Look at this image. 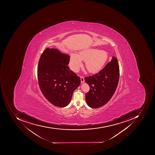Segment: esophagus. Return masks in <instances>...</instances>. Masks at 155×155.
Returning a JSON list of instances; mask_svg holds the SVG:
<instances>
[{"instance_id": "34e87169", "label": "esophagus", "mask_w": 155, "mask_h": 155, "mask_svg": "<svg viewBox=\"0 0 155 155\" xmlns=\"http://www.w3.org/2000/svg\"><path fill=\"white\" fill-rule=\"evenodd\" d=\"M81 78V83H82L85 81V80H84V78L83 76H81L80 77Z\"/></svg>"}]
</instances>
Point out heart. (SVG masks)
I'll use <instances>...</instances> for the list:
<instances>
[{"mask_svg":"<svg viewBox=\"0 0 155 155\" xmlns=\"http://www.w3.org/2000/svg\"><path fill=\"white\" fill-rule=\"evenodd\" d=\"M107 59V53L104 51L86 49L80 51L79 55L74 53L71 54L69 66L72 70L77 72L82 66V61H85L87 70L90 73H96L102 68Z\"/></svg>","mask_w":155,"mask_h":155,"instance_id":"b5f03b06","label":"heart"}]
</instances>
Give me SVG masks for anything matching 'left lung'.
Instances as JSON below:
<instances>
[{
    "label": "left lung",
    "instance_id": "8db88e82",
    "mask_svg": "<svg viewBox=\"0 0 155 155\" xmlns=\"http://www.w3.org/2000/svg\"><path fill=\"white\" fill-rule=\"evenodd\" d=\"M119 75L117 60L113 56L111 61L99 73L85 77V81L90 87L89 92L86 94L87 105L96 108L106 104L117 89Z\"/></svg>",
    "mask_w": 155,
    "mask_h": 155
}]
</instances>
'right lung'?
Listing matches in <instances>:
<instances>
[{
    "label": "right lung",
    "mask_w": 155,
    "mask_h": 155,
    "mask_svg": "<svg viewBox=\"0 0 155 155\" xmlns=\"http://www.w3.org/2000/svg\"><path fill=\"white\" fill-rule=\"evenodd\" d=\"M70 56L57 49L47 48L38 61V80L41 91L52 104L65 107L71 101L81 79L70 70Z\"/></svg>",
    "instance_id": "obj_1"
}]
</instances>
